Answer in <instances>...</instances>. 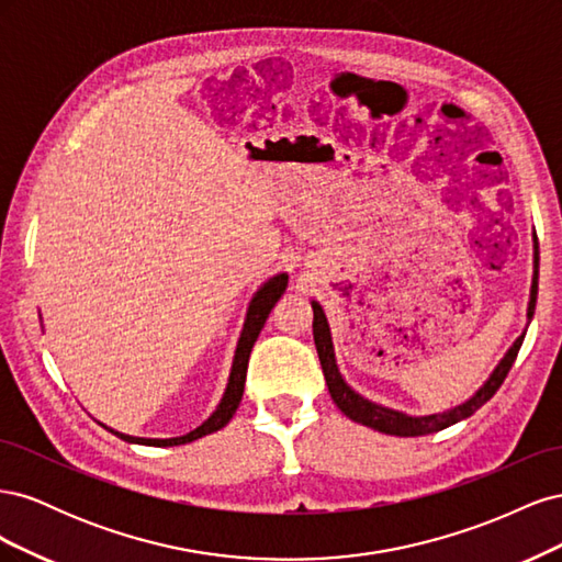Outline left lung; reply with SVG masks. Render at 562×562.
<instances>
[{
    "instance_id": "obj_1",
    "label": "left lung",
    "mask_w": 562,
    "mask_h": 562,
    "mask_svg": "<svg viewBox=\"0 0 562 562\" xmlns=\"http://www.w3.org/2000/svg\"><path fill=\"white\" fill-rule=\"evenodd\" d=\"M537 267H539V255H537V244H535V279H532L530 307H527V318H530V321L535 316V304H537V279H539ZM312 310H314V345H316L323 375H326V384H328V391H330L335 405L349 419L359 422V424H363V427H370L375 431L389 434V436H427V434H434V431L450 427V424H457V422L471 417L481 405H485L492 396L497 394V389L502 386V382L508 375V370H512V366L516 361V356H518L520 345H522V337H525V335H520L516 339L514 347L506 351V356L499 361L495 372H492L490 380L479 391H475L473 398H469L462 405L452 407V411H448L443 415L411 417V415H403V413H396V411H389V407H382L378 403L366 401L342 380V375H339V370H337V363H335L333 339H330V328H328L326 314H323L318 302H312Z\"/></svg>"
}]
</instances>
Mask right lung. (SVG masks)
<instances>
[{
	"label": "right lung",
	"instance_id": "add662e5",
	"mask_svg": "<svg viewBox=\"0 0 562 562\" xmlns=\"http://www.w3.org/2000/svg\"><path fill=\"white\" fill-rule=\"evenodd\" d=\"M288 285V277L279 274L274 279H269L258 293H255L250 307H248V316L244 323V333L239 339V347H236V356H234V366H232V375H229V384L223 401H220L217 411L196 427L194 431H190L187 436H178V438H135V436H126V434H119L112 431L114 436H119L122 440H128V443H140V446H155V448H168V446H184V443H192V440L201 438V436H209L217 429H223L225 424L232 419V415L236 413V407L241 403L244 396V384H246V370H248V359H250V349L255 345V339H258L260 330L265 328V321L269 318V312L274 310V304L279 302V297L283 295Z\"/></svg>",
	"mask_w": 562,
	"mask_h": 562
}]
</instances>
